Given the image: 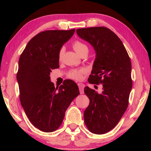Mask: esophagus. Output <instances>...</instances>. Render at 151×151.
<instances>
[{"label":"esophagus","instance_id":"obj_1","mask_svg":"<svg viewBox=\"0 0 151 151\" xmlns=\"http://www.w3.org/2000/svg\"><path fill=\"white\" fill-rule=\"evenodd\" d=\"M78 86L79 88V91H80L81 94L84 93V88H85V85L83 83H78Z\"/></svg>","mask_w":151,"mask_h":151}]
</instances>
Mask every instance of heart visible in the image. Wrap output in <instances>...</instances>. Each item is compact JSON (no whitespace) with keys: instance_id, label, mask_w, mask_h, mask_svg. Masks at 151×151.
Instances as JSON below:
<instances>
[{"instance_id":"heart-1","label":"heart","mask_w":151,"mask_h":151,"mask_svg":"<svg viewBox=\"0 0 151 151\" xmlns=\"http://www.w3.org/2000/svg\"><path fill=\"white\" fill-rule=\"evenodd\" d=\"M73 47L78 55H81L83 53L88 51V48L87 45L83 42L76 40L73 43ZM64 54V48L62 47L58 52V59L60 60L62 59ZM86 73V70L84 68H81L79 70H71L67 74V76L70 79L75 81H80L83 78V75Z\"/></svg>"}]
</instances>
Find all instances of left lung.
I'll return each instance as SVG.
<instances>
[{"mask_svg": "<svg viewBox=\"0 0 151 151\" xmlns=\"http://www.w3.org/2000/svg\"><path fill=\"white\" fill-rule=\"evenodd\" d=\"M76 33L96 51L88 83L103 86L102 94L85 87L90 100L84 112L85 123L93 133H106L119 123L129 104L132 86L131 59L121 39L108 28L78 29Z\"/></svg>", "mask_w": 151, "mask_h": 151, "instance_id": "8db88e82", "label": "left lung"}]
</instances>
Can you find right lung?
Masks as SVG:
<instances>
[{"label":"right lung","mask_w":151,"mask_h":151,"mask_svg":"<svg viewBox=\"0 0 151 151\" xmlns=\"http://www.w3.org/2000/svg\"><path fill=\"white\" fill-rule=\"evenodd\" d=\"M75 29L39 32L28 42L19 61L17 79L21 105L38 129L51 132L58 129L71 102L79 94L75 82L65 80L55 88L50 73L59 67L58 52Z\"/></svg>","instance_id":"add662e5"}]
</instances>
